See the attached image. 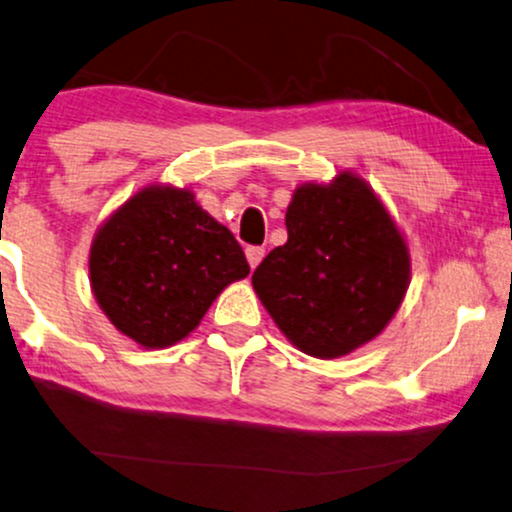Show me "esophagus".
Here are the masks:
<instances>
[{
    "label": "esophagus",
    "instance_id": "obj_1",
    "mask_svg": "<svg viewBox=\"0 0 512 512\" xmlns=\"http://www.w3.org/2000/svg\"><path fill=\"white\" fill-rule=\"evenodd\" d=\"M245 257H248L250 267L255 269L257 264L262 262V257H264V248H262V245H248V248H245Z\"/></svg>",
    "mask_w": 512,
    "mask_h": 512
}]
</instances>
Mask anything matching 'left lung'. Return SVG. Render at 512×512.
Segmentation results:
<instances>
[{
  "instance_id": "1",
  "label": "left lung",
  "mask_w": 512,
  "mask_h": 512,
  "mask_svg": "<svg viewBox=\"0 0 512 512\" xmlns=\"http://www.w3.org/2000/svg\"><path fill=\"white\" fill-rule=\"evenodd\" d=\"M286 245L252 274L276 326L309 357L335 359L390 323L409 288V250L375 193L354 174L302 184Z\"/></svg>"
}]
</instances>
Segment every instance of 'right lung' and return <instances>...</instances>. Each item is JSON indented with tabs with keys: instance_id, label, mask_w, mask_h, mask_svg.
Instances as JSON below:
<instances>
[{
	"instance_id": "1",
	"label": "right lung",
	"mask_w": 512,
	"mask_h": 512,
	"mask_svg": "<svg viewBox=\"0 0 512 512\" xmlns=\"http://www.w3.org/2000/svg\"><path fill=\"white\" fill-rule=\"evenodd\" d=\"M250 274L226 226L172 186H148L101 226L89 276L101 309L144 347H170L198 326L229 283Z\"/></svg>"
}]
</instances>
